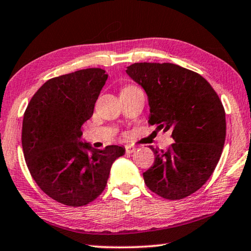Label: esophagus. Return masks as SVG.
<instances>
[{
    "mask_svg": "<svg viewBox=\"0 0 251 251\" xmlns=\"http://www.w3.org/2000/svg\"><path fill=\"white\" fill-rule=\"evenodd\" d=\"M125 151H126L127 154H131V152H134L136 151V148L134 146L127 145V146H125Z\"/></svg>",
    "mask_w": 251,
    "mask_h": 251,
    "instance_id": "1",
    "label": "esophagus"
}]
</instances>
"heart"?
Here are the masks:
<instances>
[{"label":"heart","mask_w":251,"mask_h":251,"mask_svg":"<svg viewBox=\"0 0 251 251\" xmlns=\"http://www.w3.org/2000/svg\"><path fill=\"white\" fill-rule=\"evenodd\" d=\"M133 87H135V86H126L124 90H126V88H133Z\"/></svg>","instance_id":"heart-1"}]
</instances>
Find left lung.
Listing matches in <instances>:
<instances>
[{"mask_svg":"<svg viewBox=\"0 0 251 251\" xmlns=\"http://www.w3.org/2000/svg\"><path fill=\"white\" fill-rule=\"evenodd\" d=\"M126 73L145 90L151 107L148 123L172 131L175 143L155 154L143 174L158 196L176 201L201 188L222 156L226 114L211 85L196 72L172 63H135Z\"/></svg>","mask_w":251,"mask_h":251,"instance_id":"obj_1","label":"left lung"}]
</instances>
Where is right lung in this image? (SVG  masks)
I'll use <instances>...</instances> for the list:
<instances>
[{
  "label": "right lung",
  "instance_id": "obj_1",
  "mask_svg": "<svg viewBox=\"0 0 251 251\" xmlns=\"http://www.w3.org/2000/svg\"><path fill=\"white\" fill-rule=\"evenodd\" d=\"M106 79L101 69L53 77L25 109L22 147L27 168L37 186L63 205L80 207L95 201L107 184L112 164L125 154L117 145L95 150L79 142Z\"/></svg>",
  "mask_w": 251,
  "mask_h": 251
}]
</instances>
